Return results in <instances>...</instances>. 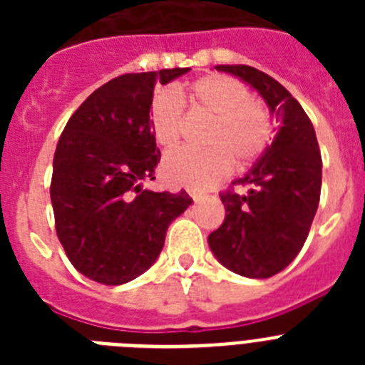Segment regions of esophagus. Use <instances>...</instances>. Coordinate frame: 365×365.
<instances>
[{
  "label": "esophagus",
  "instance_id": "obj_1",
  "mask_svg": "<svg viewBox=\"0 0 365 365\" xmlns=\"http://www.w3.org/2000/svg\"><path fill=\"white\" fill-rule=\"evenodd\" d=\"M190 197H192L193 201H201L202 193H199V192H195V190H193V192H190Z\"/></svg>",
  "mask_w": 365,
  "mask_h": 365
}]
</instances>
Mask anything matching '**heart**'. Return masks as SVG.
I'll return each instance as SVG.
<instances>
[{
  "label": "heart",
  "instance_id": "b5f03b06",
  "mask_svg": "<svg viewBox=\"0 0 365 365\" xmlns=\"http://www.w3.org/2000/svg\"><path fill=\"white\" fill-rule=\"evenodd\" d=\"M185 96L195 109L214 117L206 138L210 150L179 148L164 157L163 175L173 186L205 190L230 173L232 160L248 166L265 153L272 140V120L265 108L254 102L240 80L227 74H206L186 86ZM151 130L157 144L170 148L179 140L182 108L172 93L153 98Z\"/></svg>",
  "mask_w": 365,
  "mask_h": 365
}]
</instances>
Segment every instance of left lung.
<instances>
[{
	"instance_id": "left-lung-1",
	"label": "left lung",
	"mask_w": 365,
	"mask_h": 365,
	"mask_svg": "<svg viewBox=\"0 0 365 365\" xmlns=\"http://www.w3.org/2000/svg\"><path fill=\"white\" fill-rule=\"evenodd\" d=\"M256 89L279 124L272 143L234 185L245 195H221L225 221L208 235L222 267L245 278H270L302 250L322 190V155L314 128L298 100L279 82L250 66H215Z\"/></svg>"
}]
</instances>
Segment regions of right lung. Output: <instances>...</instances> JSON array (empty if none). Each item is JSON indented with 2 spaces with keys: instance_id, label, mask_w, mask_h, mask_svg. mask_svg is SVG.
Instances as JSON below:
<instances>
[{
  "instance_id": "obj_1",
  "label": "right lung",
  "mask_w": 365,
  "mask_h": 365,
  "mask_svg": "<svg viewBox=\"0 0 365 365\" xmlns=\"http://www.w3.org/2000/svg\"><path fill=\"white\" fill-rule=\"evenodd\" d=\"M188 71L109 80L83 100L58 140L51 180L56 234L74 269L93 282L122 285L146 272L168 227L193 202L185 190L143 186L160 160L150 120L153 89Z\"/></svg>"
}]
</instances>
